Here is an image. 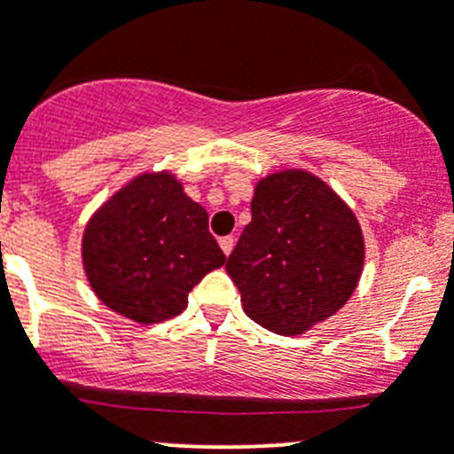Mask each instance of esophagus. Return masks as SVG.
Wrapping results in <instances>:
<instances>
[{
  "label": "esophagus",
  "instance_id": "esophagus-1",
  "mask_svg": "<svg viewBox=\"0 0 454 454\" xmlns=\"http://www.w3.org/2000/svg\"><path fill=\"white\" fill-rule=\"evenodd\" d=\"M219 246H222L223 254L228 256L232 253V248H235V237H222V239H219Z\"/></svg>",
  "mask_w": 454,
  "mask_h": 454
}]
</instances>
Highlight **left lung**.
Masks as SVG:
<instances>
[{
    "mask_svg": "<svg viewBox=\"0 0 454 454\" xmlns=\"http://www.w3.org/2000/svg\"><path fill=\"white\" fill-rule=\"evenodd\" d=\"M250 208L253 222L226 261L244 312L281 336L308 332L336 314L364 265L354 210L301 168L259 180Z\"/></svg>",
    "mask_w": 454,
    "mask_h": 454,
    "instance_id": "1",
    "label": "left lung"
}]
</instances>
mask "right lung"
Listing matches in <instances>:
<instances>
[{"label": "right lung", "mask_w": 454, "mask_h": 454, "mask_svg": "<svg viewBox=\"0 0 454 454\" xmlns=\"http://www.w3.org/2000/svg\"><path fill=\"white\" fill-rule=\"evenodd\" d=\"M223 263L208 213L167 171L134 177L91 215L83 232L94 294L142 325L182 314L189 292Z\"/></svg>", "instance_id": "add662e5"}]
</instances>
